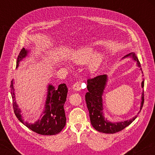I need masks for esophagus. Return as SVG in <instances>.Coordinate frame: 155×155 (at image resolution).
<instances>
[{"label": "esophagus", "mask_w": 155, "mask_h": 155, "mask_svg": "<svg viewBox=\"0 0 155 155\" xmlns=\"http://www.w3.org/2000/svg\"><path fill=\"white\" fill-rule=\"evenodd\" d=\"M72 88L74 89L75 91H80L81 90V83L80 81H77L72 86Z\"/></svg>", "instance_id": "1"}]
</instances>
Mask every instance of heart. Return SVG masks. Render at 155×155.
<instances>
[{
	"label": "heart",
	"mask_w": 155,
	"mask_h": 155,
	"mask_svg": "<svg viewBox=\"0 0 155 155\" xmlns=\"http://www.w3.org/2000/svg\"><path fill=\"white\" fill-rule=\"evenodd\" d=\"M93 54V49L91 48H84L83 49L80 50V51H77V52L73 54L72 57V61L76 64H83L87 63L89 59H90ZM102 61V55L101 54L98 53L96 54L91 59L90 61L89 62L88 67L91 71H95L99 68L101 63Z\"/></svg>",
	"instance_id": "1"
}]
</instances>
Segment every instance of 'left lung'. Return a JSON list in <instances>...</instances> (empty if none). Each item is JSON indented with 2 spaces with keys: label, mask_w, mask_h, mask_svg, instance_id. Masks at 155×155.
Segmentation results:
<instances>
[{
  "label": "left lung",
  "mask_w": 155,
  "mask_h": 155,
  "mask_svg": "<svg viewBox=\"0 0 155 155\" xmlns=\"http://www.w3.org/2000/svg\"><path fill=\"white\" fill-rule=\"evenodd\" d=\"M131 56L132 58L137 62L139 67H141V64L137 57L135 53H130L126 55V57ZM141 70V68H140ZM107 81V77L106 74L99 75L97 77L89 78L87 80V90L88 92L85 94V101L90 114L91 124L96 130L104 133H110L114 134L119 131H121L128 125L130 124L137 117V115L134 117L127 121L120 122L117 123H111L104 119L103 115V91L105 88V85ZM143 81L141 83V87H143ZM141 103L140 111L142 109L144 102V94L143 92L141 96ZM139 112V113H140ZM138 113V114H139Z\"/></svg>",
  "instance_id": "1"
}]
</instances>
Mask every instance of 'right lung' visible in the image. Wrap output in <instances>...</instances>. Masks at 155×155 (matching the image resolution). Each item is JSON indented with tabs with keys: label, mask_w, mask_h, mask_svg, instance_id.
<instances>
[{
	"label": "right lung",
	"mask_w": 155,
	"mask_h": 155,
	"mask_svg": "<svg viewBox=\"0 0 155 155\" xmlns=\"http://www.w3.org/2000/svg\"><path fill=\"white\" fill-rule=\"evenodd\" d=\"M27 52L28 51L24 48L21 50L17 58V67L21 60L27 55ZM10 86L12 88L11 94L13 101V109L15 115L20 122L31 130L40 135H53L61 132L65 127L66 122L64 106L66 101L68 90L65 83L60 84L57 89L52 85H49L44 116L35 122V124H28L22 120V115L20 114V109L18 108V106L15 101L13 81H12Z\"/></svg>",
	"instance_id": "obj_1"
}]
</instances>
